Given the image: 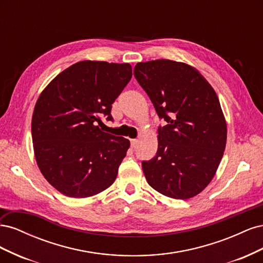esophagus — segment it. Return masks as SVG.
Here are the masks:
<instances>
[{
  "label": "esophagus",
  "instance_id": "1",
  "mask_svg": "<svg viewBox=\"0 0 263 263\" xmlns=\"http://www.w3.org/2000/svg\"><path fill=\"white\" fill-rule=\"evenodd\" d=\"M137 145H138V140H137V139H130V147H132L133 149L136 148Z\"/></svg>",
  "mask_w": 263,
  "mask_h": 263
}]
</instances>
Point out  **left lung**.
<instances>
[{
  "label": "left lung",
  "instance_id": "8db88e82",
  "mask_svg": "<svg viewBox=\"0 0 263 263\" xmlns=\"http://www.w3.org/2000/svg\"><path fill=\"white\" fill-rule=\"evenodd\" d=\"M134 76L160 118L158 151L142 161L148 184L177 200L200 194L210 184L224 155L227 124L216 92L184 62H138Z\"/></svg>",
  "mask_w": 263,
  "mask_h": 263
}]
</instances>
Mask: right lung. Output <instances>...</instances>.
I'll list each match as a JSON object with an SVG mask.
<instances>
[{
	"instance_id": "right-lung-1",
	"label": "right lung",
	"mask_w": 263,
	"mask_h": 263,
	"mask_svg": "<svg viewBox=\"0 0 263 263\" xmlns=\"http://www.w3.org/2000/svg\"><path fill=\"white\" fill-rule=\"evenodd\" d=\"M129 63L84 60L63 70L39 95L31 138L39 170L63 195L85 198L113 184L130 142L100 129L101 115L130 81Z\"/></svg>"
}]
</instances>
